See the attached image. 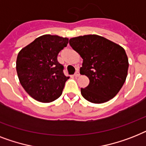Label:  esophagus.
I'll return each mask as SVG.
<instances>
[{
  "label": "esophagus",
  "mask_w": 146,
  "mask_h": 146,
  "mask_svg": "<svg viewBox=\"0 0 146 146\" xmlns=\"http://www.w3.org/2000/svg\"><path fill=\"white\" fill-rule=\"evenodd\" d=\"M79 75H80V74H79V71H76L75 74H74V76H75L76 78H77V77L79 76Z\"/></svg>",
  "instance_id": "obj_1"
}]
</instances>
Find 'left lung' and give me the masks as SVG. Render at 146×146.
<instances>
[{"instance_id":"8db88e82","label":"left lung","mask_w":146,"mask_h":146,"mask_svg":"<svg viewBox=\"0 0 146 146\" xmlns=\"http://www.w3.org/2000/svg\"><path fill=\"white\" fill-rule=\"evenodd\" d=\"M69 43L83 59L80 74L89 79L81 88L82 97L93 104H103L118 93L126 80L128 58L124 48L95 34L70 39Z\"/></svg>"}]
</instances>
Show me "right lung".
<instances>
[{"label": "right lung", "mask_w": 146, "mask_h": 146, "mask_svg": "<svg viewBox=\"0 0 146 146\" xmlns=\"http://www.w3.org/2000/svg\"><path fill=\"white\" fill-rule=\"evenodd\" d=\"M69 39L57 35H42L24 47L16 60V71L24 89L34 100L50 103L60 97L69 77L58 61L60 51Z\"/></svg>", "instance_id": "right-lung-1"}]
</instances>
